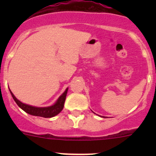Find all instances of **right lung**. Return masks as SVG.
<instances>
[{
	"instance_id": "1",
	"label": "right lung",
	"mask_w": 156,
	"mask_h": 156,
	"mask_svg": "<svg viewBox=\"0 0 156 156\" xmlns=\"http://www.w3.org/2000/svg\"><path fill=\"white\" fill-rule=\"evenodd\" d=\"M67 91H68V88L65 90V92L59 97L57 101L56 102L53 106H49V107H34V106H29V105L24 104V103H21L19 100H17L13 95L12 92L10 91V94L12 95V98L15 100L16 104L20 106L23 111L29 113V115L35 116H40V117L44 118H51L53 116L59 114L62 108L64 107V103H65Z\"/></svg>"
}]
</instances>
